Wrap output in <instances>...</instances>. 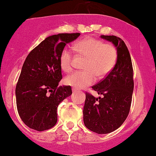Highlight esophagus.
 Wrapping results in <instances>:
<instances>
[{"instance_id": "1", "label": "esophagus", "mask_w": 156, "mask_h": 156, "mask_svg": "<svg viewBox=\"0 0 156 156\" xmlns=\"http://www.w3.org/2000/svg\"><path fill=\"white\" fill-rule=\"evenodd\" d=\"M77 91H78V90H77L76 89H75V88H73V93H76V92H77Z\"/></svg>"}]
</instances>
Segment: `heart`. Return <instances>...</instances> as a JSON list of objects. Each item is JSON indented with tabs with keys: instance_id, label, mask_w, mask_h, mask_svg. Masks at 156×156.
Masks as SVG:
<instances>
[{
	"instance_id": "obj_1",
	"label": "heart",
	"mask_w": 156,
	"mask_h": 156,
	"mask_svg": "<svg viewBox=\"0 0 156 156\" xmlns=\"http://www.w3.org/2000/svg\"><path fill=\"white\" fill-rule=\"evenodd\" d=\"M75 49L80 57H86L84 71H76L65 79L67 85L76 89H83L92 84L95 76L101 78L112 70L117 60V51L113 46L104 44L94 37H87L77 42ZM74 55L67 48H63L59 56L62 70L68 73L73 70Z\"/></svg>"
}]
</instances>
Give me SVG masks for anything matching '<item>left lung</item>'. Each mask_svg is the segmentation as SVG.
Masks as SVG:
<instances>
[{
	"instance_id": "8db88e82",
	"label": "left lung",
	"mask_w": 156,
	"mask_h": 156,
	"mask_svg": "<svg viewBox=\"0 0 156 156\" xmlns=\"http://www.w3.org/2000/svg\"><path fill=\"white\" fill-rule=\"evenodd\" d=\"M117 50L112 70L92 89L102 97L86 93L83 110L86 128L97 134H108L119 129L126 119L134 90L133 67L130 54L123 40L115 35H101Z\"/></svg>"
}]
</instances>
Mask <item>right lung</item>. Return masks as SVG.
I'll return each mask as SVG.
<instances>
[{
    "instance_id": "right-lung-1",
    "label": "right lung",
    "mask_w": 156,
    "mask_h": 156,
    "mask_svg": "<svg viewBox=\"0 0 156 156\" xmlns=\"http://www.w3.org/2000/svg\"><path fill=\"white\" fill-rule=\"evenodd\" d=\"M80 33H59L46 37L28 54L16 86L18 113L24 124L45 131L57 122V107L72 94L70 86H58L62 78L59 56L65 45Z\"/></svg>"
}]
</instances>
